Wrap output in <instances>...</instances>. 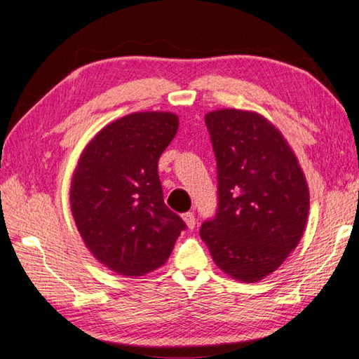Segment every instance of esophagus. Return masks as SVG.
Masks as SVG:
<instances>
[{"label": "esophagus", "instance_id": "esophagus-1", "mask_svg": "<svg viewBox=\"0 0 359 359\" xmlns=\"http://www.w3.org/2000/svg\"><path fill=\"white\" fill-rule=\"evenodd\" d=\"M182 218H184V222L187 223L188 229H193L194 226H196V218H194L193 212H185V214L182 215Z\"/></svg>", "mask_w": 359, "mask_h": 359}]
</instances>
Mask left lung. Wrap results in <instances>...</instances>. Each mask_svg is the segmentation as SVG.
Listing matches in <instances>:
<instances>
[{"label": "left lung", "instance_id": "left-lung-1", "mask_svg": "<svg viewBox=\"0 0 359 359\" xmlns=\"http://www.w3.org/2000/svg\"><path fill=\"white\" fill-rule=\"evenodd\" d=\"M217 160V210L199 234L228 276L257 282L299 244L309 188L297 160L264 117L222 109L205 115Z\"/></svg>", "mask_w": 359, "mask_h": 359}]
</instances>
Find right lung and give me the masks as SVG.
<instances>
[{
    "instance_id": "obj_1",
    "label": "right lung",
    "mask_w": 359,
    "mask_h": 359,
    "mask_svg": "<svg viewBox=\"0 0 359 359\" xmlns=\"http://www.w3.org/2000/svg\"><path fill=\"white\" fill-rule=\"evenodd\" d=\"M177 115L137 112L104 126L85 147L71 184V210L85 245L120 276L166 263L185 222L165 204L158 160Z\"/></svg>"
}]
</instances>
